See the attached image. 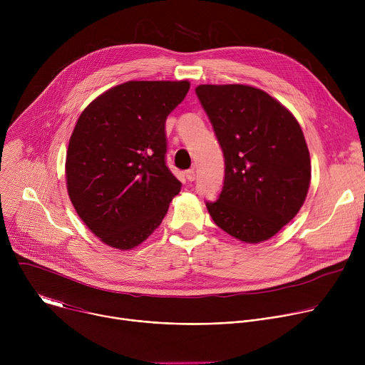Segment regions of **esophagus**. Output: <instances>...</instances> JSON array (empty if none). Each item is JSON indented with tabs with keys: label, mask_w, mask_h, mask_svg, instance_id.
Masks as SVG:
<instances>
[{
	"label": "esophagus",
	"mask_w": 365,
	"mask_h": 365,
	"mask_svg": "<svg viewBox=\"0 0 365 365\" xmlns=\"http://www.w3.org/2000/svg\"><path fill=\"white\" fill-rule=\"evenodd\" d=\"M186 179H187L189 182H193V180L196 179V172H195V169H189V170L186 172Z\"/></svg>",
	"instance_id": "34e87169"
}]
</instances>
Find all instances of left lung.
<instances>
[{
  "label": "left lung",
  "mask_w": 365,
  "mask_h": 365,
  "mask_svg": "<svg viewBox=\"0 0 365 365\" xmlns=\"http://www.w3.org/2000/svg\"><path fill=\"white\" fill-rule=\"evenodd\" d=\"M196 95L225 159L224 186L215 202H206L207 212L242 242L272 238L296 217L310 185V155L297 120L250 85H199Z\"/></svg>",
  "instance_id": "obj_1"
}]
</instances>
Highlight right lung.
Returning <instances> with one entry per match:
<instances>
[{"label": "right lung", "instance_id": "add662e5", "mask_svg": "<svg viewBox=\"0 0 365 365\" xmlns=\"http://www.w3.org/2000/svg\"><path fill=\"white\" fill-rule=\"evenodd\" d=\"M189 88L187 81H128L79 115L66 151V186L76 214L103 244L140 245L180 192L165 162V124Z\"/></svg>", "mask_w": 365, "mask_h": 365}]
</instances>
